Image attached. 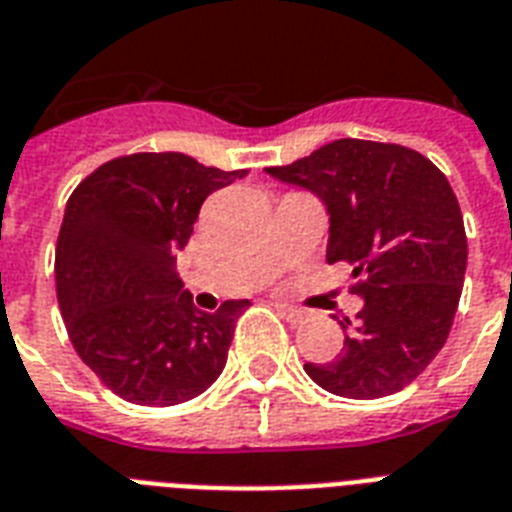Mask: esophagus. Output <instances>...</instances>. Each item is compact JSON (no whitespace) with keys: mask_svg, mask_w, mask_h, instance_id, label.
I'll use <instances>...</instances> for the list:
<instances>
[{"mask_svg":"<svg viewBox=\"0 0 512 512\" xmlns=\"http://www.w3.org/2000/svg\"><path fill=\"white\" fill-rule=\"evenodd\" d=\"M276 311H279L287 321H292V324H303V321L308 319V311H303V308H295V305L276 303Z\"/></svg>","mask_w":512,"mask_h":512,"instance_id":"esophagus-1","label":"esophagus"}]
</instances>
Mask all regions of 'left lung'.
<instances>
[{
  "mask_svg": "<svg viewBox=\"0 0 512 512\" xmlns=\"http://www.w3.org/2000/svg\"><path fill=\"white\" fill-rule=\"evenodd\" d=\"M265 172L327 204V263H348L364 297L356 321H340L342 353L305 364L308 377L345 398L404 390L444 348L465 281L468 236L446 175L412 148L356 138Z\"/></svg>",
  "mask_w": 512,
  "mask_h": 512,
  "instance_id": "8db88e82",
  "label": "left lung"
}]
</instances>
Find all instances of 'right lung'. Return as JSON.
Listing matches in <instances>:
<instances>
[{"instance_id": "obj_1", "label": "right lung", "mask_w": 512, "mask_h": 512, "mask_svg": "<svg viewBox=\"0 0 512 512\" xmlns=\"http://www.w3.org/2000/svg\"><path fill=\"white\" fill-rule=\"evenodd\" d=\"M247 170L185 154H130L76 185L55 247L60 316L76 353L124 401L172 406L220 377L249 300L193 308L175 271L209 193Z\"/></svg>"}]
</instances>
